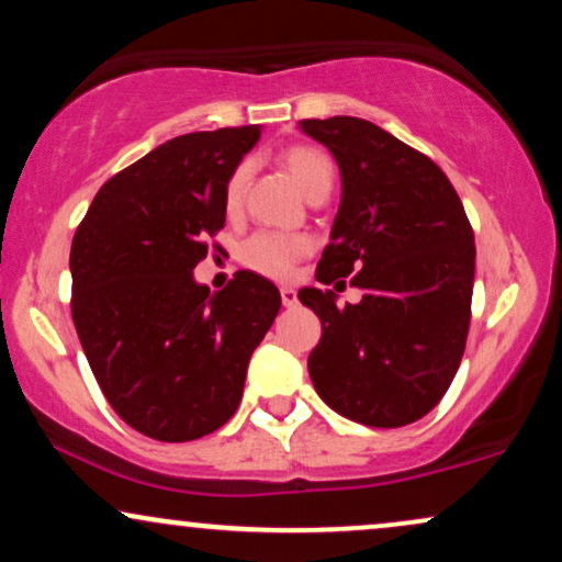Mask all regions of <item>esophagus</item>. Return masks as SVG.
Wrapping results in <instances>:
<instances>
[{
  "label": "esophagus",
  "mask_w": 562,
  "mask_h": 562,
  "mask_svg": "<svg viewBox=\"0 0 562 562\" xmlns=\"http://www.w3.org/2000/svg\"><path fill=\"white\" fill-rule=\"evenodd\" d=\"M280 299H282V306H285V308L299 306V293H295L293 288H280Z\"/></svg>",
  "instance_id": "esophagus-1"
}]
</instances>
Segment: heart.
<instances>
[{"instance_id":"b5f03b06","label":"heart","mask_w":562,"mask_h":562,"mask_svg":"<svg viewBox=\"0 0 562 562\" xmlns=\"http://www.w3.org/2000/svg\"><path fill=\"white\" fill-rule=\"evenodd\" d=\"M280 159L282 165H285V170L290 172V178L295 180V186H299L308 199L322 193L327 195L333 191L335 165L322 148L295 144L288 146L285 151L280 154ZM251 172L254 165L248 159H243L240 165H235V170L229 172V178L225 182V209L229 214L240 209L248 180H251ZM308 251L311 240L303 238V235H282L261 229V233H254L251 238L243 240L238 256L256 274L272 277V280H285V277L293 274L295 261L308 256Z\"/></svg>"}]
</instances>
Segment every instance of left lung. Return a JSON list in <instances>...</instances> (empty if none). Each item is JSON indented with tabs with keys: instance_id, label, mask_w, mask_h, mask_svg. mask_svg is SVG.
Masks as SVG:
<instances>
[{
	"instance_id": "obj_1",
	"label": "left lung",
	"mask_w": 562,
	"mask_h": 562,
	"mask_svg": "<svg viewBox=\"0 0 562 562\" xmlns=\"http://www.w3.org/2000/svg\"><path fill=\"white\" fill-rule=\"evenodd\" d=\"M340 165L342 201L316 280L358 288L299 299L322 319L308 374L329 408L367 427L395 429L427 416L448 392L465 350L474 293V229L456 188L427 154L358 117L301 120Z\"/></svg>"
}]
</instances>
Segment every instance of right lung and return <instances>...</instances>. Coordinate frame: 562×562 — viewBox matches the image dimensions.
I'll return each instance as SVG.
<instances>
[{
  "label": "right lung",
  "mask_w": 562,
  "mask_h": 562,
  "mask_svg": "<svg viewBox=\"0 0 562 562\" xmlns=\"http://www.w3.org/2000/svg\"><path fill=\"white\" fill-rule=\"evenodd\" d=\"M259 135L243 125L167 140L101 186L72 238L70 308L88 367L114 414L159 442L229 422L282 306L246 269L220 293L193 280L225 227L229 172Z\"/></svg>",
  "instance_id": "right-lung-1"
}]
</instances>
